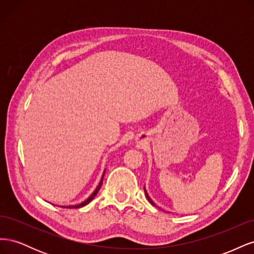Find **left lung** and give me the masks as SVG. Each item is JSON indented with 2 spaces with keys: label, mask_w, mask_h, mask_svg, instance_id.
Returning <instances> with one entry per match:
<instances>
[{
  "label": "left lung",
  "mask_w": 254,
  "mask_h": 254,
  "mask_svg": "<svg viewBox=\"0 0 254 254\" xmlns=\"http://www.w3.org/2000/svg\"><path fill=\"white\" fill-rule=\"evenodd\" d=\"M144 191H145V195H146V198H147V200L152 204V205H156L155 203H153V201L151 200V199H150V197L148 196V194H147V191H146V190H145V188H144Z\"/></svg>",
  "instance_id": "left-lung-1"
}]
</instances>
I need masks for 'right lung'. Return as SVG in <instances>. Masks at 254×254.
I'll use <instances>...</instances> for the list:
<instances>
[{
	"mask_svg": "<svg viewBox=\"0 0 254 254\" xmlns=\"http://www.w3.org/2000/svg\"><path fill=\"white\" fill-rule=\"evenodd\" d=\"M106 172V171H105ZM105 172H104V174H103V176H102V179H101V181H99V183H98V186H97V188L95 189V190L93 191V193L91 194V196L87 199V200H84L83 202H81V203H79V204H76V205H67V206H65V205H63L61 207H64V209H78V207H81V206H84V205H87L88 203H90L92 200H93L94 199V197L96 196V194L98 193V190H99V189H101V187H102V184H103V179H104V175H105Z\"/></svg>",
	"mask_w": 254,
	"mask_h": 254,
	"instance_id": "add662e5",
	"label": "right lung"
}]
</instances>
